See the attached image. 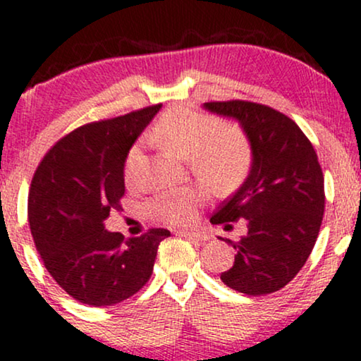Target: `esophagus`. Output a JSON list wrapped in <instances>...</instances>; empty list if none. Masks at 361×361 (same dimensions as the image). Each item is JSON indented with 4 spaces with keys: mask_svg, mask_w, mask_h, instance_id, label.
Listing matches in <instances>:
<instances>
[{
    "mask_svg": "<svg viewBox=\"0 0 361 361\" xmlns=\"http://www.w3.org/2000/svg\"><path fill=\"white\" fill-rule=\"evenodd\" d=\"M178 234H180L181 238L190 239V241H197V243L207 241V235L205 234H200V233H178Z\"/></svg>",
    "mask_w": 361,
    "mask_h": 361,
    "instance_id": "1",
    "label": "esophagus"
}]
</instances>
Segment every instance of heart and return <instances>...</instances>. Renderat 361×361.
<instances>
[{"mask_svg": "<svg viewBox=\"0 0 361 361\" xmlns=\"http://www.w3.org/2000/svg\"><path fill=\"white\" fill-rule=\"evenodd\" d=\"M151 139L188 159L193 175L214 190H229L246 175L251 163L250 139L234 123L219 127L217 118L192 106H171L161 114L151 130ZM140 157L139 146L128 151L123 176L135 181ZM204 195L193 186L161 192L147 204V212L157 222L171 227L188 226L195 219Z\"/></svg>", "mask_w": 361, "mask_h": 361, "instance_id": "obj_1", "label": "heart"}]
</instances>
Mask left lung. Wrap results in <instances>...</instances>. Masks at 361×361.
Wrapping results in <instances>:
<instances>
[{"instance_id": "8db88e82", "label": "left lung", "mask_w": 361, "mask_h": 361, "mask_svg": "<svg viewBox=\"0 0 361 361\" xmlns=\"http://www.w3.org/2000/svg\"><path fill=\"white\" fill-rule=\"evenodd\" d=\"M205 109L239 120L251 142L252 164L241 188L210 222L247 221L234 264L221 275L229 288L259 297L283 288L312 252L324 215V175L300 127L271 106L246 100L209 102Z\"/></svg>"}]
</instances>
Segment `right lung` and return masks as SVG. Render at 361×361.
<instances>
[{
  "label": "right lung",
  "instance_id": "1",
  "mask_svg": "<svg viewBox=\"0 0 361 361\" xmlns=\"http://www.w3.org/2000/svg\"><path fill=\"white\" fill-rule=\"evenodd\" d=\"M161 105L74 128L40 161L28 193V222L44 267L74 300L115 305L137 293L154 268L166 229L126 239L103 221L122 210L123 164Z\"/></svg>",
  "mask_w": 361,
  "mask_h": 361
}]
</instances>
